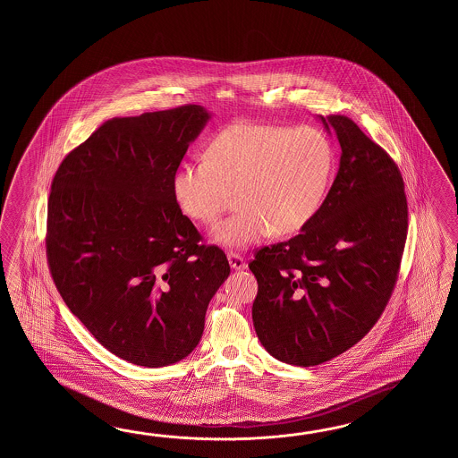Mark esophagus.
<instances>
[{
    "label": "esophagus",
    "instance_id": "esophagus-1",
    "mask_svg": "<svg viewBox=\"0 0 458 458\" xmlns=\"http://www.w3.org/2000/svg\"><path fill=\"white\" fill-rule=\"evenodd\" d=\"M227 260H229V265H231V268H233V270H243L247 267L242 255H239V253H227Z\"/></svg>",
    "mask_w": 458,
    "mask_h": 458
}]
</instances>
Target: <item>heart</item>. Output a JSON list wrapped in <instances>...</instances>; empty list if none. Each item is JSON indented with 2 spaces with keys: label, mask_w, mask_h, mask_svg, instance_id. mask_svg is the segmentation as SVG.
Masks as SVG:
<instances>
[{
  "label": "heart",
  "mask_w": 458,
  "mask_h": 458,
  "mask_svg": "<svg viewBox=\"0 0 458 458\" xmlns=\"http://www.w3.org/2000/svg\"><path fill=\"white\" fill-rule=\"evenodd\" d=\"M334 174L331 140L314 127L237 123L206 157L180 166L172 191L180 209L213 223L237 191L239 209L211 229V241L245 249L275 233H300L319 213Z\"/></svg>",
  "instance_id": "obj_1"
}]
</instances>
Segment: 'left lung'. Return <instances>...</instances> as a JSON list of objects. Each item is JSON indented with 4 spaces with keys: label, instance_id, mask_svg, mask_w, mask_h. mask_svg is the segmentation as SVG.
Instances as JSON below:
<instances>
[{
    "label": "left lung",
    "instance_id": "1",
    "mask_svg": "<svg viewBox=\"0 0 458 458\" xmlns=\"http://www.w3.org/2000/svg\"><path fill=\"white\" fill-rule=\"evenodd\" d=\"M334 132L339 170L319 213L288 242L249 263L259 293L253 327L276 360L314 367L351 349L378 321L408 235L403 176L345 116H318Z\"/></svg>",
    "mask_w": 458,
    "mask_h": 458
}]
</instances>
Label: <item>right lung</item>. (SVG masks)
<instances>
[{"label": "right lung", "instance_id": "1", "mask_svg": "<svg viewBox=\"0 0 458 458\" xmlns=\"http://www.w3.org/2000/svg\"><path fill=\"white\" fill-rule=\"evenodd\" d=\"M211 113L198 105L114 117L60 164L47 209L50 273L105 349L157 369L183 360L229 276L225 252L176 205L172 180Z\"/></svg>", "mask_w": 458, "mask_h": 458}]
</instances>
